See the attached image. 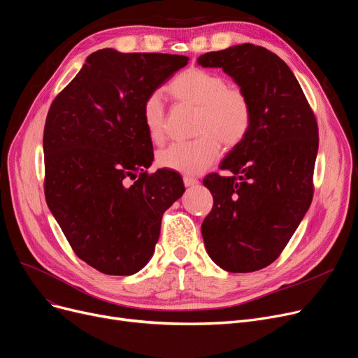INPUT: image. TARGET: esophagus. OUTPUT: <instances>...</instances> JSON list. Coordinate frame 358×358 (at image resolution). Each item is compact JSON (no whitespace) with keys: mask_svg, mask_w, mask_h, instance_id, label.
Returning <instances> with one entry per match:
<instances>
[{"mask_svg":"<svg viewBox=\"0 0 358 358\" xmlns=\"http://www.w3.org/2000/svg\"><path fill=\"white\" fill-rule=\"evenodd\" d=\"M182 181H184L185 187H193V185H196V184L199 182V181H197L196 178H193V177H184Z\"/></svg>","mask_w":358,"mask_h":358,"instance_id":"obj_1","label":"esophagus"}]
</instances>
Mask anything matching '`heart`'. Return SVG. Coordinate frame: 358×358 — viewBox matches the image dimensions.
<instances>
[{
    "label": "heart",
    "mask_w": 358,
    "mask_h": 358,
    "mask_svg": "<svg viewBox=\"0 0 358 358\" xmlns=\"http://www.w3.org/2000/svg\"><path fill=\"white\" fill-rule=\"evenodd\" d=\"M168 92L177 101L199 108L196 133L190 142H178L158 153L162 168L184 176H197L208 169L220 157L221 143L234 148L243 142L252 122V108L245 93L228 86L221 74L187 69L168 86ZM142 118L148 137L161 143L165 136V105L161 92H152L142 106Z\"/></svg>",
    "instance_id": "obj_1"
}]
</instances>
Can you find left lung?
I'll list each match as a JSON object with an SVG mask.
<instances>
[{
  "instance_id": "obj_1",
  "label": "left lung",
  "mask_w": 358,
  "mask_h": 358,
  "mask_svg": "<svg viewBox=\"0 0 358 358\" xmlns=\"http://www.w3.org/2000/svg\"><path fill=\"white\" fill-rule=\"evenodd\" d=\"M197 64L222 69L252 108L247 136L220 165L231 174L203 180L213 208L201 236L217 266L255 272L278 259L312 203L317 122L294 73L263 46L206 52Z\"/></svg>"
}]
</instances>
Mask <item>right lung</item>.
<instances>
[{"instance_id": "1", "label": "right lung", "mask_w": 358, "mask_h": 358, "mask_svg": "<svg viewBox=\"0 0 358 358\" xmlns=\"http://www.w3.org/2000/svg\"><path fill=\"white\" fill-rule=\"evenodd\" d=\"M187 63L184 55L99 50L46 115V203L74 253L102 273L145 268L164 212L185 192L176 171L146 173L153 146L142 106Z\"/></svg>"}]
</instances>
